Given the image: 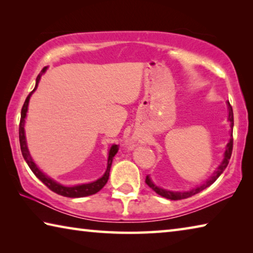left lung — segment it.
I'll return each mask as SVG.
<instances>
[{
  "instance_id": "1",
  "label": "left lung",
  "mask_w": 253,
  "mask_h": 253,
  "mask_svg": "<svg viewBox=\"0 0 253 253\" xmlns=\"http://www.w3.org/2000/svg\"><path fill=\"white\" fill-rule=\"evenodd\" d=\"M228 108H229V115H228V121L230 122V126H231V138H230V141L228 142V144L225 145V151L223 153V160L222 162L220 163V166L216 168V170L214 171V173L210 176L209 180L206 181V183H203L201 185H199V187L194 188L192 190H190V191H182V192H179V191H170V190H167V189H162V188H159L158 185H156L153 183V181L150 178V175H147V179H145V183H147L150 188H151L154 192L158 193L159 196H161L163 198H167V199H170V200H181V199H187L194 196V194H197L199 192H201L202 190H205L206 188L210 187V185L214 182V181L219 178L221 175V173L225 170V168H227L228 163L230 158H231V154H232V148H233V139H232V127H233V111H232V106L230 105V103H228Z\"/></svg>"
}]
</instances>
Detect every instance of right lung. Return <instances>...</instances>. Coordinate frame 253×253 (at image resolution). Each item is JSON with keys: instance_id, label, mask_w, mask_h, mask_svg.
I'll return each mask as SVG.
<instances>
[{"instance_id": "1", "label": "right lung", "mask_w": 253, "mask_h": 253, "mask_svg": "<svg viewBox=\"0 0 253 253\" xmlns=\"http://www.w3.org/2000/svg\"><path fill=\"white\" fill-rule=\"evenodd\" d=\"M47 69V66L43 68L41 71V73L38 75L37 78V82H35V86L33 88V91L30 93L26 97V100L23 104V108H22L21 111V120H20V127H19V138H20V145H21V152L22 156H23L25 162L28 163V166L30 167V169L32 170L33 173L37 175V178L42 181V182L46 185V187L52 190L53 192H55L60 196L63 197H68V198H83V197H87L91 196V194H94L96 192H99L100 190L104 187L105 183L108 182L109 180V175H110V169L111 166H112V161L115 154L118 152V145L117 144H112L109 150V158H108V166H106V170L104 172V174L101 176L100 179H97L96 181H93V182L90 183H84V184H77L73 185V187H66V185L61 184L59 182H56L51 178H48L46 174H44L43 172L39 169L38 166L35 165L32 157H31L28 144H26V138H25V130H24V124H25V118H26V112H28V108H29V102H30V97L33 94V92L37 90L38 84L41 80L42 75L45 73V71Z\"/></svg>"}]
</instances>
